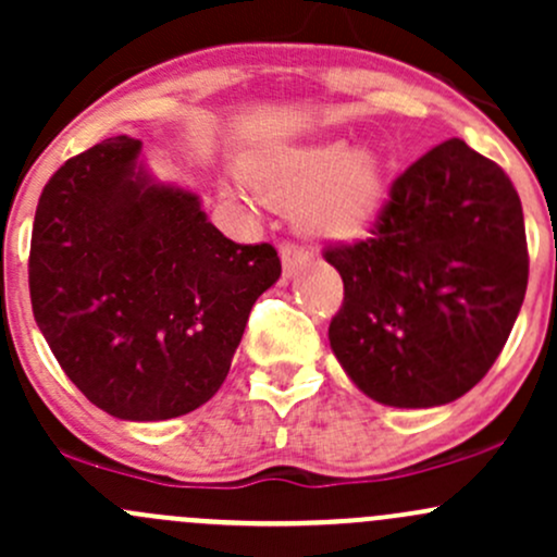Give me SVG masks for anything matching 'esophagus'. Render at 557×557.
<instances>
[{
  "label": "esophagus",
  "mask_w": 557,
  "mask_h": 557,
  "mask_svg": "<svg viewBox=\"0 0 557 557\" xmlns=\"http://www.w3.org/2000/svg\"><path fill=\"white\" fill-rule=\"evenodd\" d=\"M308 262H310V255L305 252L302 247H297V244H286V247L281 249V265H284L286 278L297 276V271H302Z\"/></svg>",
  "instance_id": "esophagus-1"
}]
</instances>
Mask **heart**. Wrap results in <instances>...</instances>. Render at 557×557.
<instances>
[{"label": "heart", "mask_w": 557, "mask_h": 557, "mask_svg": "<svg viewBox=\"0 0 557 557\" xmlns=\"http://www.w3.org/2000/svg\"><path fill=\"white\" fill-rule=\"evenodd\" d=\"M247 175L268 205L297 209V225L313 242H356L385 205L382 159L372 148L350 151L345 140L271 153Z\"/></svg>", "instance_id": "b5f03b06"}]
</instances>
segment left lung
Listing matches in <instances>:
<instances>
[{"mask_svg":"<svg viewBox=\"0 0 557 557\" xmlns=\"http://www.w3.org/2000/svg\"><path fill=\"white\" fill-rule=\"evenodd\" d=\"M324 257L345 284L329 345L358 391L398 409L444 406L475 387L529 284L516 188L459 137L393 183L372 238Z\"/></svg>","mask_w":557,"mask_h":557,"instance_id":"1","label":"left lung"}]
</instances>
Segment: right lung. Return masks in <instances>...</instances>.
Listing matches in <instances>:
<instances>
[{"mask_svg": "<svg viewBox=\"0 0 557 557\" xmlns=\"http://www.w3.org/2000/svg\"><path fill=\"white\" fill-rule=\"evenodd\" d=\"M140 148L109 137L50 177L28 286L69 380L111 417L159 422L220 391L281 260L271 244L225 238L194 190L146 170Z\"/></svg>", "mask_w": 557, "mask_h": 557, "instance_id": "obj_1", "label": "right lung"}]
</instances>
